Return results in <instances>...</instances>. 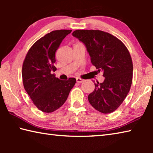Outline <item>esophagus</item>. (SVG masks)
I'll return each instance as SVG.
<instances>
[{
    "instance_id": "obj_1",
    "label": "esophagus",
    "mask_w": 153,
    "mask_h": 153,
    "mask_svg": "<svg viewBox=\"0 0 153 153\" xmlns=\"http://www.w3.org/2000/svg\"><path fill=\"white\" fill-rule=\"evenodd\" d=\"M76 81L77 83H82L84 82V80L82 78H79V77H76Z\"/></svg>"
}]
</instances>
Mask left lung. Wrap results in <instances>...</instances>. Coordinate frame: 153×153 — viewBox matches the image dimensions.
Wrapping results in <instances>:
<instances>
[{
	"instance_id": "1",
	"label": "left lung",
	"mask_w": 153,
	"mask_h": 153,
	"mask_svg": "<svg viewBox=\"0 0 153 153\" xmlns=\"http://www.w3.org/2000/svg\"><path fill=\"white\" fill-rule=\"evenodd\" d=\"M86 46L98 71L103 72L102 83L94 82L88 101L95 109L111 113L120 107L132 82L133 64L128 48L115 36L100 30H77L72 33Z\"/></svg>"
}]
</instances>
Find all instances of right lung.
<instances>
[{
  "instance_id": "1",
  "label": "right lung",
  "mask_w": 153,
  "mask_h": 153,
  "mask_svg": "<svg viewBox=\"0 0 153 153\" xmlns=\"http://www.w3.org/2000/svg\"><path fill=\"white\" fill-rule=\"evenodd\" d=\"M71 30H55L33 44L28 51L22 67L24 86L38 109L52 113L66 101L76 78L61 80L52 72L55 71V53Z\"/></svg>"
}]
</instances>
